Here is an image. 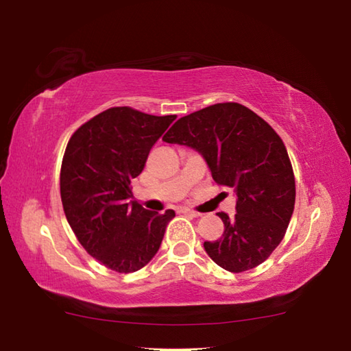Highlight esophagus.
Returning a JSON list of instances; mask_svg holds the SVG:
<instances>
[{"label":"esophagus","instance_id":"obj_1","mask_svg":"<svg viewBox=\"0 0 351 351\" xmlns=\"http://www.w3.org/2000/svg\"><path fill=\"white\" fill-rule=\"evenodd\" d=\"M180 212L181 213H186V215H190V217H199V212L192 210V209H187V207H182Z\"/></svg>","mask_w":351,"mask_h":351}]
</instances>
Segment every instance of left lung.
<instances>
[{
	"label": "left lung",
	"instance_id": "8db88e82",
	"mask_svg": "<svg viewBox=\"0 0 351 351\" xmlns=\"http://www.w3.org/2000/svg\"><path fill=\"white\" fill-rule=\"evenodd\" d=\"M164 142L203 154L213 181L237 193L235 217L219 240L204 241L218 266L229 272L252 269L280 245L295 203V181L287 147L274 128L245 105L215 104L181 117Z\"/></svg>",
	"mask_w": 351,
	"mask_h": 351
}]
</instances>
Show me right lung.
Masks as SVG:
<instances>
[{
    "label": "right lung",
    "instance_id": "1",
    "mask_svg": "<svg viewBox=\"0 0 351 351\" xmlns=\"http://www.w3.org/2000/svg\"><path fill=\"white\" fill-rule=\"evenodd\" d=\"M175 119L114 106L77 128L64 150L60 195L71 229L91 257L121 274L144 268L175 217L130 201L132 180Z\"/></svg>",
    "mask_w": 351,
    "mask_h": 351
}]
</instances>
